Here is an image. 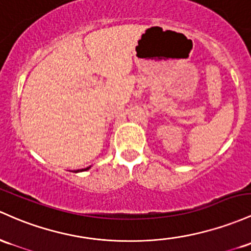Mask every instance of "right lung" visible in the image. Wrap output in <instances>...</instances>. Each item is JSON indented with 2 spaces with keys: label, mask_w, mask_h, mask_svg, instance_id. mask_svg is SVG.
<instances>
[{
  "label": "right lung",
  "mask_w": 251,
  "mask_h": 251,
  "mask_svg": "<svg viewBox=\"0 0 251 251\" xmlns=\"http://www.w3.org/2000/svg\"><path fill=\"white\" fill-rule=\"evenodd\" d=\"M89 168H90V167L85 168V169H81V170H76V172H75V173H78V172H84V170H88V169H89Z\"/></svg>",
  "instance_id": "1"
}]
</instances>
